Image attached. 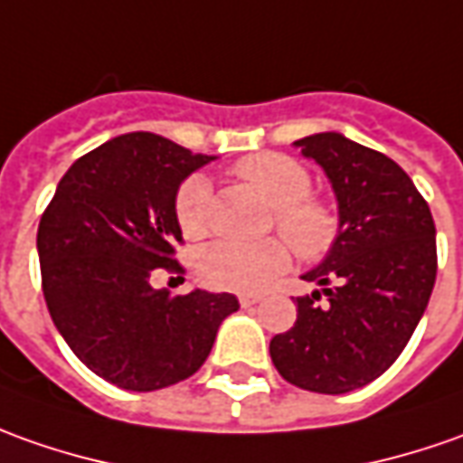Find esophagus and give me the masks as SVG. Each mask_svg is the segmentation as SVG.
<instances>
[{
  "label": "esophagus",
  "instance_id": "esophagus-1",
  "mask_svg": "<svg viewBox=\"0 0 463 463\" xmlns=\"http://www.w3.org/2000/svg\"><path fill=\"white\" fill-rule=\"evenodd\" d=\"M258 301H260L258 294H241V307H243V309H248V307H256Z\"/></svg>",
  "mask_w": 463,
  "mask_h": 463
}]
</instances>
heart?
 I'll return each mask as SVG.
<instances>
[{
  "label": "heart",
  "instance_id": "heart-1",
  "mask_svg": "<svg viewBox=\"0 0 463 463\" xmlns=\"http://www.w3.org/2000/svg\"><path fill=\"white\" fill-rule=\"evenodd\" d=\"M235 175L273 207L276 228L304 260L322 258L337 238L339 218L332 207L311 197V175L286 154H256L238 162ZM213 187L205 175L182 182L175 200L179 231L187 238L205 235ZM288 248L279 238L253 243L215 241L197 258V271L213 288L258 291L288 269Z\"/></svg>",
  "mask_w": 463,
  "mask_h": 463
}]
</instances>
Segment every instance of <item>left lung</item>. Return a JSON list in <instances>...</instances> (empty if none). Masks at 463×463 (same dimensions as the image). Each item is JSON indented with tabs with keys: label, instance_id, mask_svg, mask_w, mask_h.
Returning <instances> with one entry per match:
<instances>
[{
	"label": "left lung",
	"instance_id": "obj_1",
	"mask_svg": "<svg viewBox=\"0 0 463 463\" xmlns=\"http://www.w3.org/2000/svg\"><path fill=\"white\" fill-rule=\"evenodd\" d=\"M294 146L329 179L339 231L322 263L301 273L319 288L297 297V322L271 339V360L291 385L342 395L383 375L416 332L436 284V228L385 154L337 131Z\"/></svg>",
	"mask_w": 463,
	"mask_h": 463
}]
</instances>
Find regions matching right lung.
Segmentation results:
<instances>
[{
    "instance_id": "obj_1",
    "label": "right lung",
    "mask_w": 463,
    "mask_h": 463,
    "mask_svg": "<svg viewBox=\"0 0 463 463\" xmlns=\"http://www.w3.org/2000/svg\"><path fill=\"white\" fill-rule=\"evenodd\" d=\"M218 156L137 131L100 144L60 179L37 228L47 311L75 357L113 385L162 390L194 375L238 311L232 294L152 286L182 243L179 184Z\"/></svg>"
}]
</instances>
